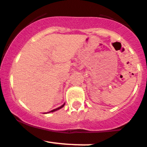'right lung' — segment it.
Instances as JSON below:
<instances>
[{
    "label": "right lung",
    "mask_w": 147,
    "mask_h": 147,
    "mask_svg": "<svg viewBox=\"0 0 147 147\" xmlns=\"http://www.w3.org/2000/svg\"><path fill=\"white\" fill-rule=\"evenodd\" d=\"M64 105H65V104H63V105H62V106H61V107H58V108H56V109H53V110H51V111H49V112H47V113H49V112H55V111L58 110V109H61V108H63V106H64ZM44 114H46V113H44Z\"/></svg>",
    "instance_id": "add662e5"
}]
</instances>
